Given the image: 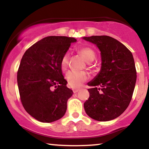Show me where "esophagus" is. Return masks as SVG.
<instances>
[{"label":"esophagus","mask_w":149,"mask_h":149,"mask_svg":"<svg viewBox=\"0 0 149 149\" xmlns=\"http://www.w3.org/2000/svg\"><path fill=\"white\" fill-rule=\"evenodd\" d=\"M79 90H80V89H79V88H75V89H72L73 92H74V93L78 92V91H79Z\"/></svg>","instance_id":"1"}]
</instances>
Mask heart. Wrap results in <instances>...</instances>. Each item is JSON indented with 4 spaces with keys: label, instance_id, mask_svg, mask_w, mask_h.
<instances>
[{
    "label": "heart",
    "instance_id": "b5f03b06",
    "mask_svg": "<svg viewBox=\"0 0 149 149\" xmlns=\"http://www.w3.org/2000/svg\"><path fill=\"white\" fill-rule=\"evenodd\" d=\"M79 52L84 57L87 62H91L95 59V53L89 47L79 49ZM68 54H65L60 60V67L63 70H66L68 64ZM88 74L85 71L70 70L66 73V79L68 85L72 87H79L88 79Z\"/></svg>",
    "mask_w": 149,
    "mask_h": 149
}]
</instances>
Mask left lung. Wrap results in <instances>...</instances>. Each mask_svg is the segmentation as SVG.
I'll return each mask as SVG.
<instances>
[{
    "label": "left lung",
    "mask_w": 149,
    "mask_h": 149,
    "mask_svg": "<svg viewBox=\"0 0 149 149\" xmlns=\"http://www.w3.org/2000/svg\"><path fill=\"white\" fill-rule=\"evenodd\" d=\"M83 38L97 46L102 60L99 73L87 83L93 88L88 89L89 97L84 103L85 113L96 121H111L119 117L131 102L137 77L133 55L111 36Z\"/></svg>",
    "instance_id": "obj_1"
}]
</instances>
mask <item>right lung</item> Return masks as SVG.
<instances>
[{"instance_id": "1", "label": "right lung", "mask_w": 149, "mask_h": 149, "mask_svg": "<svg viewBox=\"0 0 149 149\" xmlns=\"http://www.w3.org/2000/svg\"><path fill=\"white\" fill-rule=\"evenodd\" d=\"M74 38L47 36L24 53L17 71V85L22 105L32 117L51 123L66 113L73 91L67 87L60 60Z\"/></svg>"}]
</instances>
